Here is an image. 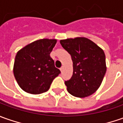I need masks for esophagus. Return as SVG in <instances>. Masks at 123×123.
I'll return each instance as SVG.
<instances>
[{"mask_svg":"<svg viewBox=\"0 0 123 123\" xmlns=\"http://www.w3.org/2000/svg\"><path fill=\"white\" fill-rule=\"evenodd\" d=\"M63 69H64V67H63V66H62L61 67V69H60V70H61V72H62Z\"/></svg>","mask_w":123,"mask_h":123,"instance_id":"1","label":"esophagus"}]
</instances>
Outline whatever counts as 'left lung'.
I'll use <instances>...</instances> for the list:
<instances>
[{
	"mask_svg": "<svg viewBox=\"0 0 123 123\" xmlns=\"http://www.w3.org/2000/svg\"><path fill=\"white\" fill-rule=\"evenodd\" d=\"M60 43L73 61V75L65 82L67 91L80 98L92 95L101 86L107 69L104 50L84 37L62 39Z\"/></svg>",
	"mask_w": 123,
	"mask_h": 123,
	"instance_id": "8db88e82",
	"label": "left lung"
}]
</instances>
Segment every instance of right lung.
I'll list each match as a JSON object with an SVG mask.
<instances>
[{
	"label": "right lung",
	"mask_w": 123,
	"mask_h": 123,
	"mask_svg": "<svg viewBox=\"0 0 123 123\" xmlns=\"http://www.w3.org/2000/svg\"><path fill=\"white\" fill-rule=\"evenodd\" d=\"M56 42L55 39H39L17 52L13 74L24 91L32 95L43 93L48 90L54 79L61 73L49 56Z\"/></svg>",
	"instance_id": "obj_1"
}]
</instances>
